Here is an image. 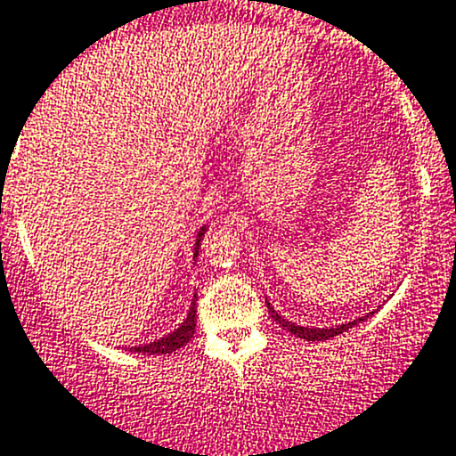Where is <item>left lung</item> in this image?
<instances>
[{"mask_svg":"<svg viewBox=\"0 0 456 456\" xmlns=\"http://www.w3.org/2000/svg\"><path fill=\"white\" fill-rule=\"evenodd\" d=\"M266 306H269V314H271V317H273V322H278V324L282 326L284 330L293 333V335H296V338L306 339V342H322V339L335 338V335L344 333V330H348V329H351V326H357V324H360V322H364L366 317L370 315V314H366V315L357 317V320L346 322V324H339V326H326V329H309V326H297V324H293V322L284 320V317L280 315L278 311H275L273 306L269 305V302H266ZM372 314H375V311H372Z\"/></svg>","mask_w":456,"mask_h":456,"instance_id":"left-lung-1","label":"left lung"}]
</instances>
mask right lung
Masks as SVG:
<instances>
[{"mask_svg":"<svg viewBox=\"0 0 456 456\" xmlns=\"http://www.w3.org/2000/svg\"><path fill=\"white\" fill-rule=\"evenodd\" d=\"M205 232H207V227H200L199 238H196L194 257H199V247H200L202 236H205ZM194 329H196V296H194V300H191L190 314H187V317L183 320V324L178 326V329H174L172 333H167L165 338L154 339V342H150V344H141V346H132V348H127V351L142 353V355H165V353L178 351L181 346H185V344L194 338Z\"/></svg>","mask_w":456,"mask_h":456,"instance_id":"1","label":"right lung"}]
</instances>
